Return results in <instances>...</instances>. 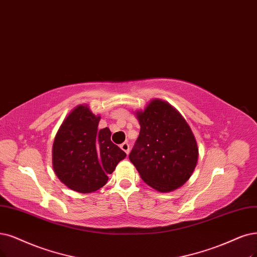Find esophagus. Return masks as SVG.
Masks as SVG:
<instances>
[{
    "label": "esophagus",
    "mask_w": 257,
    "mask_h": 257,
    "mask_svg": "<svg viewBox=\"0 0 257 257\" xmlns=\"http://www.w3.org/2000/svg\"><path fill=\"white\" fill-rule=\"evenodd\" d=\"M120 148H121V150H123L125 151V153L128 155L129 154V150H130V146H129V144L127 143V142H125V143H122L121 145H120Z\"/></svg>",
    "instance_id": "esophagus-1"
}]
</instances>
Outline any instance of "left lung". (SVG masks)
<instances>
[{
	"instance_id": "obj_1",
	"label": "left lung",
	"mask_w": 257,
	"mask_h": 257,
	"mask_svg": "<svg viewBox=\"0 0 257 257\" xmlns=\"http://www.w3.org/2000/svg\"><path fill=\"white\" fill-rule=\"evenodd\" d=\"M141 130L129 160L143 181L160 193L173 192L191 178L199 150L187 121L169 102L150 100L136 111Z\"/></svg>"
}]
</instances>
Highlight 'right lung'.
Wrapping results in <instances>:
<instances>
[{
	"instance_id": "1",
	"label": "right lung",
	"mask_w": 257,
	"mask_h": 257,
	"mask_svg": "<svg viewBox=\"0 0 257 257\" xmlns=\"http://www.w3.org/2000/svg\"><path fill=\"white\" fill-rule=\"evenodd\" d=\"M100 115L78 104L64 118L53 144V168L60 181L81 194L96 192L126 158L111 142L109 128L98 130Z\"/></svg>"
}]
</instances>
